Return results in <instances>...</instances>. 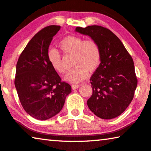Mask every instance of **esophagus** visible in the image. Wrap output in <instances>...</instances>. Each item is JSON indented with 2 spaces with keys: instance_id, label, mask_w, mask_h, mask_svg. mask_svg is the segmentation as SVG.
<instances>
[{
  "instance_id": "obj_1",
  "label": "esophagus",
  "mask_w": 151,
  "mask_h": 151,
  "mask_svg": "<svg viewBox=\"0 0 151 151\" xmlns=\"http://www.w3.org/2000/svg\"><path fill=\"white\" fill-rule=\"evenodd\" d=\"M80 85L79 84H73L72 85V88L73 89V90H75V89H77L78 88H79Z\"/></svg>"
}]
</instances>
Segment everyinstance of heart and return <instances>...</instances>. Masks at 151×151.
<instances>
[{
  "label": "heart",
  "mask_w": 151,
  "mask_h": 151,
  "mask_svg": "<svg viewBox=\"0 0 151 151\" xmlns=\"http://www.w3.org/2000/svg\"><path fill=\"white\" fill-rule=\"evenodd\" d=\"M59 47L65 55H74L73 66L65 80L70 83H78L88 77V72L94 73L101 62V50L99 44L92 39L85 40L75 35L67 36L59 43ZM50 65L59 74H64L66 69L61 54L55 49L48 52Z\"/></svg>",
  "instance_id": "b5f03b06"
}]
</instances>
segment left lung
<instances>
[{
  "mask_svg": "<svg viewBox=\"0 0 151 151\" xmlns=\"http://www.w3.org/2000/svg\"><path fill=\"white\" fill-rule=\"evenodd\" d=\"M76 31L96 41L101 50V64L90 78L93 92L87 101L89 109L102 119L118 117L132 101L137 88L132 57L120 40L105 27H78Z\"/></svg>",
  "mask_w": 151,
  "mask_h": 151,
  "instance_id": "8db88e82",
  "label": "left lung"
}]
</instances>
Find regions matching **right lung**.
<instances>
[{"label": "right lung", "mask_w": 151, "mask_h": 151, "mask_svg": "<svg viewBox=\"0 0 151 151\" xmlns=\"http://www.w3.org/2000/svg\"><path fill=\"white\" fill-rule=\"evenodd\" d=\"M61 27H44L33 36L19 57L14 84L22 107L44 120L61 111L71 86L62 81L48 60V47Z\"/></svg>", "instance_id": "add662e5"}]
</instances>
